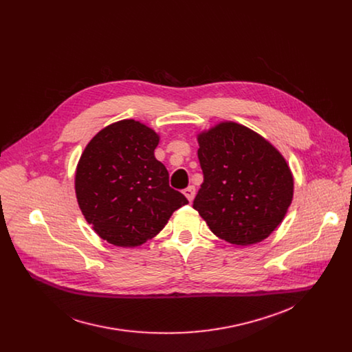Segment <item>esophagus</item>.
I'll list each match as a JSON object with an SVG mask.
<instances>
[{"mask_svg": "<svg viewBox=\"0 0 352 352\" xmlns=\"http://www.w3.org/2000/svg\"><path fill=\"white\" fill-rule=\"evenodd\" d=\"M183 194L186 195V198L188 201H194V198H195V187L194 186H188L186 190H183Z\"/></svg>", "mask_w": 352, "mask_h": 352, "instance_id": "34e87169", "label": "esophagus"}]
</instances>
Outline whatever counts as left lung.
I'll return each instance as SVG.
<instances>
[{
	"label": "left lung",
	"instance_id": "8db88e82",
	"mask_svg": "<svg viewBox=\"0 0 352 352\" xmlns=\"http://www.w3.org/2000/svg\"><path fill=\"white\" fill-rule=\"evenodd\" d=\"M203 183L194 208L219 239L252 245L283 221L294 180L283 158L251 129L222 122L198 135Z\"/></svg>",
	"mask_w": 352,
	"mask_h": 352
}]
</instances>
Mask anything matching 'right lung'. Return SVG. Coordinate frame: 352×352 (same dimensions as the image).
Here are the masks:
<instances>
[{"label":"right lung","instance_id":"right-lung-1","mask_svg":"<svg viewBox=\"0 0 352 352\" xmlns=\"http://www.w3.org/2000/svg\"><path fill=\"white\" fill-rule=\"evenodd\" d=\"M158 141L151 127L124 119L104 127L81 154L74 182L78 206L112 245H142L188 203L169 187V173L154 157Z\"/></svg>","mask_w":352,"mask_h":352}]
</instances>
